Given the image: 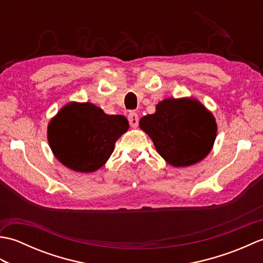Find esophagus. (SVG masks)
<instances>
[{"instance_id": "34e87169", "label": "esophagus", "mask_w": 263, "mask_h": 263, "mask_svg": "<svg viewBox=\"0 0 263 263\" xmlns=\"http://www.w3.org/2000/svg\"><path fill=\"white\" fill-rule=\"evenodd\" d=\"M127 117H128V122H130V125L132 127H137L139 124V117L136 111H130Z\"/></svg>"}]
</instances>
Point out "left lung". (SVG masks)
<instances>
[{"mask_svg":"<svg viewBox=\"0 0 263 263\" xmlns=\"http://www.w3.org/2000/svg\"><path fill=\"white\" fill-rule=\"evenodd\" d=\"M139 125L152 138L157 153L174 167L202 160L214 146L217 124L214 115L193 98H167Z\"/></svg>","mask_w":263,"mask_h":263,"instance_id":"8db88e82","label":"left lung"}]
</instances>
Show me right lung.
Masks as SVG:
<instances>
[{
	"instance_id": "obj_1",
	"label": "right lung",
	"mask_w": 263,
	"mask_h": 263,
	"mask_svg": "<svg viewBox=\"0 0 263 263\" xmlns=\"http://www.w3.org/2000/svg\"><path fill=\"white\" fill-rule=\"evenodd\" d=\"M128 130L123 115H107L91 103H70L49 122L48 143L68 168L91 173L114 152L115 142Z\"/></svg>"
}]
</instances>
